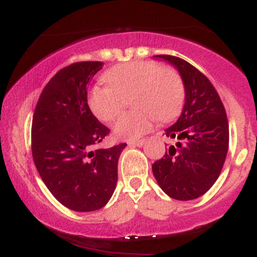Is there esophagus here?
Returning <instances> with one entry per match:
<instances>
[{
    "instance_id": "34e87169",
    "label": "esophagus",
    "mask_w": 257,
    "mask_h": 257,
    "mask_svg": "<svg viewBox=\"0 0 257 257\" xmlns=\"http://www.w3.org/2000/svg\"><path fill=\"white\" fill-rule=\"evenodd\" d=\"M144 144H145V139H141V140H137V141H129L128 145L132 146V147H135V146L141 147L144 145Z\"/></svg>"
}]
</instances>
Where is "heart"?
Masks as SVG:
<instances>
[{"label":"heart","instance_id":"b5f03b06","mask_svg":"<svg viewBox=\"0 0 257 257\" xmlns=\"http://www.w3.org/2000/svg\"><path fill=\"white\" fill-rule=\"evenodd\" d=\"M102 77L107 85H94L89 91V107L99 119H114L131 95V104L137 107L114 122L113 132L120 139L143 137L151 131L156 118L173 119L184 105V81L172 67H162L153 61H133L112 67Z\"/></svg>","mask_w":257,"mask_h":257}]
</instances>
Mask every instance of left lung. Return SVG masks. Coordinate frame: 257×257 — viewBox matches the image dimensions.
Here are the masks:
<instances>
[{
    "label": "left lung",
    "mask_w": 257,
    "mask_h": 257,
    "mask_svg": "<svg viewBox=\"0 0 257 257\" xmlns=\"http://www.w3.org/2000/svg\"><path fill=\"white\" fill-rule=\"evenodd\" d=\"M178 69L185 84L179 119L164 131L173 141L163 158L152 164L159 187L178 200H191L210 190L219 178L229 140L225 106L211 82L184 59L155 55Z\"/></svg>",
    "instance_id": "left-lung-1"
}]
</instances>
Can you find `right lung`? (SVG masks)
Wrapping results in <instances>:
<instances>
[{"label": "right lung", "mask_w": 257, "mask_h": 257, "mask_svg": "<svg viewBox=\"0 0 257 257\" xmlns=\"http://www.w3.org/2000/svg\"><path fill=\"white\" fill-rule=\"evenodd\" d=\"M102 66L81 61L58 71L43 88L32 118V158L44 185L58 202L81 213L107 204L126 146L93 150L110 134L87 99V85Z\"/></svg>", "instance_id": "add662e5"}]
</instances>
